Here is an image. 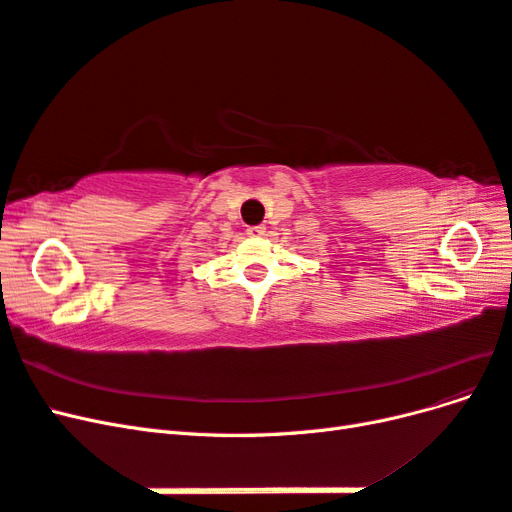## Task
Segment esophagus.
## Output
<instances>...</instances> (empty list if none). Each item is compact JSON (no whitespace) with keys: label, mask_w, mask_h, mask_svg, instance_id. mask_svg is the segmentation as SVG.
<instances>
[{"label":"esophagus","mask_w":512,"mask_h":512,"mask_svg":"<svg viewBox=\"0 0 512 512\" xmlns=\"http://www.w3.org/2000/svg\"><path fill=\"white\" fill-rule=\"evenodd\" d=\"M265 232H267V228L262 226V224H258V226H250V228H247V235H250V237H262V235H265Z\"/></svg>","instance_id":"esophagus-1"}]
</instances>
